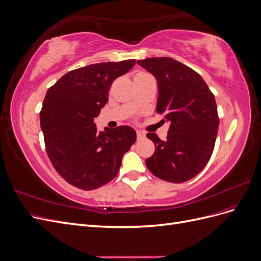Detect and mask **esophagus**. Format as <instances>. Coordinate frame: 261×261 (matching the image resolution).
I'll return each mask as SVG.
<instances>
[{"label":"esophagus","instance_id":"esophagus-1","mask_svg":"<svg viewBox=\"0 0 261 261\" xmlns=\"http://www.w3.org/2000/svg\"><path fill=\"white\" fill-rule=\"evenodd\" d=\"M137 139H143L145 137V133L143 130H137Z\"/></svg>","mask_w":261,"mask_h":261}]
</instances>
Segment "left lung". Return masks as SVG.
I'll return each mask as SVG.
<instances>
[{"instance_id":"left-lung-1","label":"left lung","mask_w":261,"mask_h":261,"mask_svg":"<svg viewBox=\"0 0 261 261\" xmlns=\"http://www.w3.org/2000/svg\"><path fill=\"white\" fill-rule=\"evenodd\" d=\"M137 64L156 80V112L170 123L167 140L147 134L155 150L146 165L156 177L183 183L202 171L215 148L219 128L215 96L198 73L174 59L149 58Z\"/></svg>"}]
</instances>
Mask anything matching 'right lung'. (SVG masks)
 Here are the masks:
<instances>
[{
  "mask_svg": "<svg viewBox=\"0 0 261 261\" xmlns=\"http://www.w3.org/2000/svg\"><path fill=\"white\" fill-rule=\"evenodd\" d=\"M135 60L98 63L66 73L46 91L40 112L45 150L67 183L91 191L112 180L136 141L130 126L97 130L94 117L109 100L112 83Z\"/></svg>",
  "mask_w": 261,
  "mask_h": 261,
  "instance_id": "1",
  "label": "right lung"
}]
</instances>
